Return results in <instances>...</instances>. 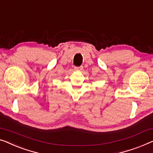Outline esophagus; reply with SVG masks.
<instances>
[{"label": "esophagus", "instance_id": "34e87169", "mask_svg": "<svg viewBox=\"0 0 153 153\" xmlns=\"http://www.w3.org/2000/svg\"><path fill=\"white\" fill-rule=\"evenodd\" d=\"M83 69V66H79V67H74V70H76V71H81Z\"/></svg>", "mask_w": 153, "mask_h": 153}]
</instances>
